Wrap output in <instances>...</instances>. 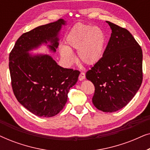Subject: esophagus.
<instances>
[{
    "instance_id": "esophagus-1",
    "label": "esophagus",
    "mask_w": 150,
    "mask_h": 150,
    "mask_svg": "<svg viewBox=\"0 0 150 150\" xmlns=\"http://www.w3.org/2000/svg\"><path fill=\"white\" fill-rule=\"evenodd\" d=\"M85 79V74L83 72V71H81L79 76V81H83V80H84Z\"/></svg>"
}]
</instances>
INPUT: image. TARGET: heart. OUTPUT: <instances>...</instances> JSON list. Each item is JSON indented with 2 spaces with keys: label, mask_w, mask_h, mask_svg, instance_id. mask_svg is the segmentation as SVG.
I'll return each instance as SVG.
<instances>
[{
  "label": "heart",
  "mask_w": 150,
  "mask_h": 150,
  "mask_svg": "<svg viewBox=\"0 0 150 150\" xmlns=\"http://www.w3.org/2000/svg\"><path fill=\"white\" fill-rule=\"evenodd\" d=\"M67 46L59 47V52L67 63L75 60L72 50H78V56L82 62L94 65L100 60L104 52L105 37L98 27L79 24L74 26L66 40Z\"/></svg>",
  "instance_id": "heart-1"
}]
</instances>
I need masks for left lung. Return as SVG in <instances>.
<instances>
[{
    "label": "left lung",
    "mask_w": 150,
    "mask_h": 150,
    "mask_svg": "<svg viewBox=\"0 0 150 150\" xmlns=\"http://www.w3.org/2000/svg\"><path fill=\"white\" fill-rule=\"evenodd\" d=\"M112 30L100 60L86 73L95 87L92 98L98 110L112 112L134 98L143 81V52L126 28L106 21Z\"/></svg>",
    "instance_id": "1"
}]
</instances>
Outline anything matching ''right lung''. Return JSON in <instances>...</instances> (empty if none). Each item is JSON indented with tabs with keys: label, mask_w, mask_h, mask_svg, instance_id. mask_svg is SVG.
I'll return each instance as SVG.
<instances>
[{
	"label": "right lung",
	"mask_w": 150,
	"mask_h": 150,
	"mask_svg": "<svg viewBox=\"0 0 150 150\" xmlns=\"http://www.w3.org/2000/svg\"><path fill=\"white\" fill-rule=\"evenodd\" d=\"M65 23L59 19L22 34L9 54L14 95L24 107L37 116L50 117L58 114L66 104L69 89L78 81L79 71L59 66L48 54L28 52L44 44L56 52L59 33Z\"/></svg>",
	"instance_id": "obj_1"
}]
</instances>
